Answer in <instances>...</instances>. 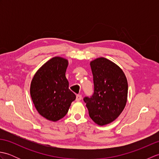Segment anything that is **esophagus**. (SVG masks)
Masks as SVG:
<instances>
[{"label":"esophagus","mask_w":159,"mask_h":159,"mask_svg":"<svg viewBox=\"0 0 159 159\" xmlns=\"http://www.w3.org/2000/svg\"><path fill=\"white\" fill-rule=\"evenodd\" d=\"M81 99H82V96L81 95H77L76 96V100L77 101V102H79V101H80Z\"/></svg>","instance_id":"34e87169"}]
</instances>
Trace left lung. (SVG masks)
Masks as SVG:
<instances>
[{"instance_id":"obj_1","label":"left lung","mask_w":159,"mask_h":159,"mask_svg":"<svg viewBox=\"0 0 159 159\" xmlns=\"http://www.w3.org/2000/svg\"><path fill=\"white\" fill-rule=\"evenodd\" d=\"M94 93L84 101L89 117L99 126L113 122L124 109L128 98V82L125 74L111 60L99 57L90 62Z\"/></svg>"}]
</instances>
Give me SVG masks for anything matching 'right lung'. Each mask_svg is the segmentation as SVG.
Listing matches in <instances>:
<instances>
[{
    "label": "right lung",
    "instance_id": "1",
    "mask_svg": "<svg viewBox=\"0 0 159 159\" xmlns=\"http://www.w3.org/2000/svg\"><path fill=\"white\" fill-rule=\"evenodd\" d=\"M68 60L55 57L39 67L33 76L30 93L42 117L57 121L66 116L76 95L69 89L66 77Z\"/></svg>",
    "mask_w": 159,
    "mask_h": 159
}]
</instances>
